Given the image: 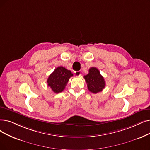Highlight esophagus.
Segmentation results:
<instances>
[{
  "instance_id": "esophagus-1",
  "label": "esophagus",
  "mask_w": 150,
  "mask_h": 150,
  "mask_svg": "<svg viewBox=\"0 0 150 150\" xmlns=\"http://www.w3.org/2000/svg\"><path fill=\"white\" fill-rule=\"evenodd\" d=\"M74 74L76 76H80L81 75V71H75Z\"/></svg>"
}]
</instances>
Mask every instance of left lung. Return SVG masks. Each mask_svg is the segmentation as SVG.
<instances>
[{
	"label": "left lung",
	"mask_w": 150,
	"mask_h": 150,
	"mask_svg": "<svg viewBox=\"0 0 150 150\" xmlns=\"http://www.w3.org/2000/svg\"><path fill=\"white\" fill-rule=\"evenodd\" d=\"M87 84L88 91L93 93H97L105 87V81L103 77L100 74L99 70L95 67L89 69L88 73L83 76Z\"/></svg>",
	"instance_id": "obj_1"
}]
</instances>
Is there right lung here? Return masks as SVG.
<instances>
[{
  "label": "right lung",
  "instance_id": "obj_1",
  "mask_svg": "<svg viewBox=\"0 0 150 150\" xmlns=\"http://www.w3.org/2000/svg\"><path fill=\"white\" fill-rule=\"evenodd\" d=\"M73 76L70 70L63 67L57 68L47 79L48 86L56 93L62 92L65 88L71 77Z\"/></svg>",
  "mask_w": 150,
  "mask_h": 150
}]
</instances>
